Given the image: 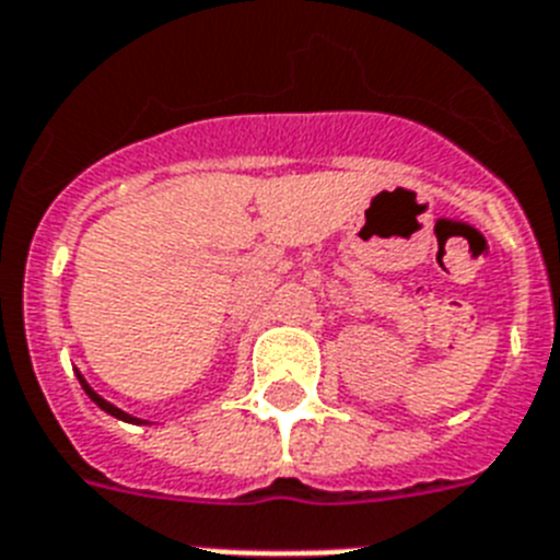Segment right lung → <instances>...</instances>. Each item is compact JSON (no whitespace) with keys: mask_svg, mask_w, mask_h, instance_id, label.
Listing matches in <instances>:
<instances>
[{"mask_svg":"<svg viewBox=\"0 0 560 560\" xmlns=\"http://www.w3.org/2000/svg\"><path fill=\"white\" fill-rule=\"evenodd\" d=\"M77 375H79V384H82V389H84V393H88V396H91V401L96 404V407H102V410H105L107 416H113V418H121V421H130V424H142V421H139V418L128 416V412H125V410H119V407H113L110 401H105V398L98 396L96 389H93L91 384L84 382V378H82V373H77Z\"/></svg>","mask_w":560,"mask_h":560,"instance_id":"add662e5","label":"right lung"}]
</instances>
